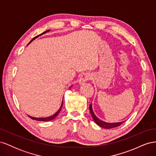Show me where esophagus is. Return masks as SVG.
Listing matches in <instances>:
<instances>
[{"label": "esophagus", "mask_w": 156, "mask_h": 156, "mask_svg": "<svg viewBox=\"0 0 156 156\" xmlns=\"http://www.w3.org/2000/svg\"><path fill=\"white\" fill-rule=\"evenodd\" d=\"M91 75H90V73H83L81 77H80L79 79V84H83L84 83H85L86 81H88V80L91 79Z\"/></svg>", "instance_id": "obj_1"}]
</instances>
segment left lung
Returning a JSON list of instances; mask_svg holds the SVG:
<instances>
[{
	"mask_svg": "<svg viewBox=\"0 0 156 156\" xmlns=\"http://www.w3.org/2000/svg\"><path fill=\"white\" fill-rule=\"evenodd\" d=\"M89 108H90V114L92 116V119L94 120V122H96V124H97V125H98L100 127H103V128H105V129H111V128H113V127H116L120 126L122 123H124L125 122H117V123H107V122H105L101 120H100L96 116V115H94V113L92 111V104L90 105L89 106Z\"/></svg>",
	"mask_w": 156,
	"mask_h": 156,
	"instance_id": "obj_1",
	"label": "left lung"
}]
</instances>
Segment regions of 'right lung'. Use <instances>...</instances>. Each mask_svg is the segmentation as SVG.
Segmentation results:
<instances>
[{"mask_svg": "<svg viewBox=\"0 0 156 156\" xmlns=\"http://www.w3.org/2000/svg\"><path fill=\"white\" fill-rule=\"evenodd\" d=\"M48 31H49V30H47V31H45V32H43V33H41V34H40V35H37V36H36V37H33V39L29 42V44L30 43L31 41H32L33 40H35L36 37H37L38 36H41V35H42V34H45V33H46L47 32H48ZM28 44V45H29ZM62 105H63V100H62V104H61V106H60V108H59V110L56 112L55 114H54L53 115H52V116H49V117H46V118H35V117H32V116H29L31 119H32V120H37V121H43V122H46V121H50V120H53L55 118H56V116H57L58 115V113L60 112V111H61V109H62Z\"/></svg>", "mask_w": 156, "mask_h": 156, "instance_id": "right-lung-1", "label": "right lung"}]
</instances>
